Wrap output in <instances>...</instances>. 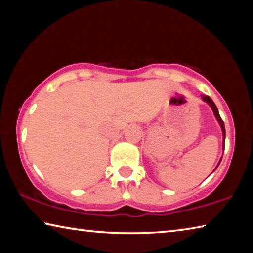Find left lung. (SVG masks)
Masks as SVG:
<instances>
[{
	"instance_id": "obj_1",
	"label": "left lung",
	"mask_w": 253,
	"mask_h": 253,
	"mask_svg": "<svg viewBox=\"0 0 253 253\" xmlns=\"http://www.w3.org/2000/svg\"><path fill=\"white\" fill-rule=\"evenodd\" d=\"M201 98H202V100H203L204 102H207V104H208L210 107H211L212 110H213V113H214V116H215V118L217 119V122H219V124H220L221 129H222V135H223V149H224V142H225V127H224V123H223V121H222V118H221L220 114H219V110H217L215 104H214L213 100H212L211 98H210L209 96H201ZM221 160H222V158H221ZM221 160H220V162H221ZM220 162H219V164H220ZM219 164H217V166H219ZM217 166H216V168H217ZM216 168H215V169H216ZM215 169H214V170H215ZM214 170H213V172H214Z\"/></svg>"
}]
</instances>
